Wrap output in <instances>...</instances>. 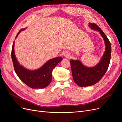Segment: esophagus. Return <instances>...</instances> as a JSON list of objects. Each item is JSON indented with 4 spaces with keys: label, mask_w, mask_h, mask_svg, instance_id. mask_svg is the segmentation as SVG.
Returning a JSON list of instances; mask_svg holds the SVG:
<instances>
[{
    "label": "esophagus",
    "mask_w": 122,
    "mask_h": 122,
    "mask_svg": "<svg viewBox=\"0 0 122 122\" xmlns=\"http://www.w3.org/2000/svg\"><path fill=\"white\" fill-rule=\"evenodd\" d=\"M70 56V53L68 52H66L64 53V56L66 57V58H69Z\"/></svg>",
    "instance_id": "esophagus-1"
}]
</instances>
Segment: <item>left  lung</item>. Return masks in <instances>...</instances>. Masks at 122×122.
<instances>
[{
  "label": "left lung",
  "instance_id": "8db88e82",
  "mask_svg": "<svg viewBox=\"0 0 122 122\" xmlns=\"http://www.w3.org/2000/svg\"><path fill=\"white\" fill-rule=\"evenodd\" d=\"M88 26L91 29L99 32L104 40L105 50L100 61L94 67L85 66L79 60H70L73 80L81 87L93 86L102 78L108 68L112 52L111 44L100 28L95 23H89Z\"/></svg>",
  "mask_w": 122,
  "mask_h": 122
}]
</instances>
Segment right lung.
Here are the masks:
<instances>
[{
	"mask_svg": "<svg viewBox=\"0 0 122 122\" xmlns=\"http://www.w3.org/2000/svg\"><path fill=\"white\" fill-rule=\"evenodd\" d=\"M26 28L21 29L18 32L15 39L20 32ZM15 42H13L12 49V59L15 71L18 77L27 86L32 88H44L47 87L52 80L53 69L60 62L62 58L59 56L50 59L41 67L36 70H29L20 65L17 60L14 51Z\"/></svg>",
	"mask_w": 122,
	"mask_h": 122,
	"instance_id": "obj_1",
	"label": "right lung"
}]
</instances>
